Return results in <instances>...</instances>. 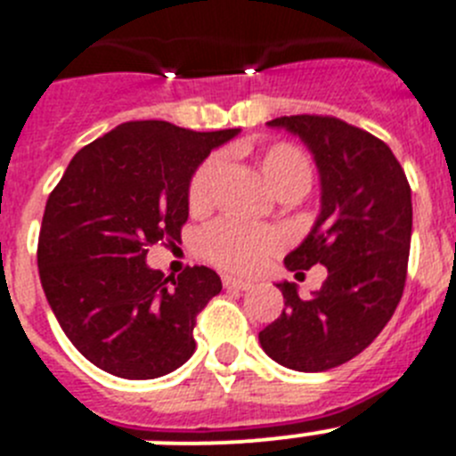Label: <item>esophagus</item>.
Wrapping results in <instances>:
<instances>
[{"label": "esophagus", "instance_id": "obj_1", "mask_svg": "<svg viewBox=\"0 0 456 456\" xmlns=\"http://www.w3.org/2000/svg\"><path fill=\"white\" fill-rule=\"evenodd\" d=\"M224 287L225 289H237V291H246L253 287L250 280H240V278H232V275H224Z\"/></svg>", "mask_w": 456, "mask_h": 456}]
</instances>
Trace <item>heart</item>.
Here are the masks:
<instances>
[{"instance_id": "heart-1", "label": "heart", "mask_w": 456, "mask_h": 456, "mask_svg": "<svg viewBox=\"0 0 456 456\" xmlns=\"http://www.w3.org/2000/svg\"><path fill=\"white\" fill-rule=\"evenodd\" d=\"M257 167L275 196L291 194L300 199L310 190L312 178H314L310 158L305 156L298 146L287 144V142L266 146L257 158ZM221 169H224L221 156H210L194 171L190 187H187V203H190L191 212L200 215V212L210 210L215 203L216 187H219ZM278 246L280 237L269 228L232 224V221L215 224L200 235L203 256L232 273H250V271L260 269L262 262Z\"/></svg>"}]
</instances>
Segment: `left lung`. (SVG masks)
Masks as SVG:
<instances>
[{
  "label": "left lung",
  "mask_w": 456,
  "mask_h": 456,
  "mask_svg": "<svg viewBox=\"0 0 456 456\" xmlns=\"http://www.w3.org/2000/svg\"><path fill=\"white\" fill-rule=\"evenodd\" d=\"M266 126L300 137L319 169V216L285 266L323 265L328 280L307 300L296 282H278L285 310L260 346L287 369L319 373L362 353L394 316L407 278L411 190L389 146L337 117H278Z\"/></svg>",
  "instance_id": "left-lung-1"
}]
</instances>
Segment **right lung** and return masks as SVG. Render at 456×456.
<instances>
[{"instance_id":"1","label":"right lung","mask_w":456,"mask_h":456,"mask_svg":"<svg viewBox=\"0 0 456 456\" xmlns=\"http://www.w3.org/2000/svg\"><path fill=\"white\" fill-rule=\"evenodd\" d=\"M235 135L240 128L122 124L83 146L49 194L40 282L67 339L106 373L153 379L194 354L196 314L219 294L221 278L208 266L165 275L146 253L181 240L194 171Z\"/></svg>"}]
</instances>
